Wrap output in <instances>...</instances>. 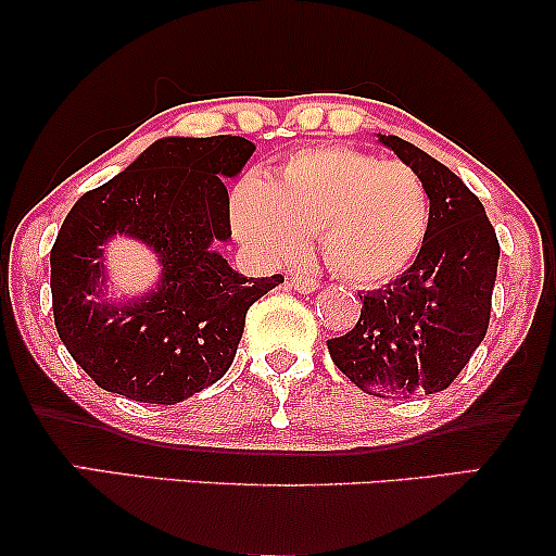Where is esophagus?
<instances>
[{
  "instance_id": "34e87169",
  "label": "esophagus",
  "mask_w": 556,
  "mask_h": 556,
  "mask_svg": "<svg viewBox=\"0 0 556 556\" xmlns=\"http://www.w3.org/2000/svg\"><path fill=\"white\" fill-rule=\"evenodd\" d=\"M291 286L299 293H314V291H318V288H321V283H318V278H314V276H293L291 278Z\"/></svg>"
}]
</instances>
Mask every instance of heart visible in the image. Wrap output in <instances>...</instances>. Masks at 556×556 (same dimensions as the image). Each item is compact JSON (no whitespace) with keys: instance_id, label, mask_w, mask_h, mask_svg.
I'll return each mask as SVG.
<instances>
[{"instance_id":"heart-1","label":"heart","mask_w":556,"mask_h":556,"mask_svg":"<svg viewBox=\"0 0 556 556\" xmlns=\"http://www.w3.org/2000/svg\"><path fill=\"white\" fill-rule=\"evenodd\" d=\"M238 238L273 263H295L321 235L326 263L354 283H384L409 268L430 225V194L402 162L346 147L303 149L268 179L230 197Z\"/></svg>"}]
</instances>
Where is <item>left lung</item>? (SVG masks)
Returning a JSON list of instances; mask_svg holds the SVG:
<instances>
[{
	"label": "left lung",
	"mask_w": 556,
	"mask_h": 556,
	"mask_svg": "<svg viewBox=\"0 0 556 556\" xmlns=\"http://www.w3.org/2000/svg\"><path fill=\"white\" fill-rule=\"evenodd\" d=\"M377 139L428 187V235L394 283L359 295L354 329L326 344L367 394L422 397L451 387L489 331L501 248L481 200L458 174L400 136Z\"/></svg>",
	"instance_id": "8db88e82"
}]
</instances>
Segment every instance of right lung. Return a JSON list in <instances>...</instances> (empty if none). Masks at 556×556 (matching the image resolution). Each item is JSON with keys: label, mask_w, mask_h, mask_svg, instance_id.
Returning <instances> with one entry per match:
<instances>
[{"label": "right lung", "mask_w": 556, "mask_h": 556, "mask_svg": "<svg viewBox=\"0 0 556 556\" xmlns=\"http://www.w3.org/2000/svg\"><path fill=\"white\" fill-rule=\"evenodd\" d=\"M253 151L242 136H166L67 212L50 253L52 314L67 352L105 392L177 405L215 384L248 308L283 283L248 280L217 253L232 235L225 179ZM116 237L157 255L163 273L149 294L104 299V245Z\"/></svg>", "instance_id": "1"}]
</instances>
